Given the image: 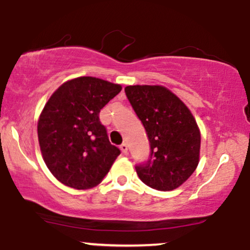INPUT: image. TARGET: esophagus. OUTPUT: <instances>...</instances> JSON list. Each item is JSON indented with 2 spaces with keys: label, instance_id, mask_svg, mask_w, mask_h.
<instances>
[{
  "label": "esophagus",
  "instance_id": "obj_1",
  "mask_svg": "<svg viewBox=\"0 0 250 250\" xmlns=\"http://www.w3.org/2000/svg\"><path fill=\"white\" fill-rule=\"evenodd\" d=\"M120 149H121V151L123 154H127V151H128V146L125 145V143H122L121 146H120Z\"/></svg>",
  "mask_w": 250,
  "mask_h": 250
}]
</instances>
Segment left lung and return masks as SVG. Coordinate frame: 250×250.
<instances>
[{
	"label": "left lung",
	"instance_id": "left-lung-1",
	"mask_svg": "<svg viewBox=\"0 0 250 250\" xmlns=\"http://www.w3.org/2000/svg\"><path fill=\"white\" fill-rule=\"evenodd\" d=\"M131 107L150 143V157L136 166L140 180L161 191L179 188L200 161L201 133L187 105L163 85H127Z\"/></svg>",
	"mask_w": 250,
	"mask_h": 250
}]
</instances>
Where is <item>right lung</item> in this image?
Segmentation results:
<instances>
[{"mask_svg":"<svg viewBox=\"0 0 250 250\" xmlns=\"http://www.w3.org/2000/svg\"><path fill=\"white\" fill-rule=\"evenodd\" d=\"M121 90L120 84L81 76L60 85L45 103L37 122L40 149L50 173L64 186L95 187L121 153L99 119Z\"/></svg>","mask_w":250,"mask_h":250,"instance_id":"1","label":"right lung"}]
</instances>
